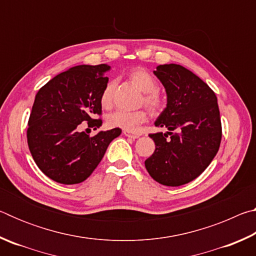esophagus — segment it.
<instances>
[{"label":"esophagus","instance_id":"obj_1","mask_svg":"<svg viewBox=\"0 0 256 256\" xmlns=\"http://www.w3.org/2000/svg\"><path fill=\"white\" fill-rule=\"evenodd\" d=\"M123 133H124V136H128V138H138V136H141L140 133H138V132H131V131H123Z\"/></svg>","mask_w":256,"mask_h":256}]
</instances>
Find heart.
<instances>
[{"label":"heart","mask_w":256,"mask_h":256,"mask_svg":"<svg viewBox=\"0 0 256 256\" xmlns=\"http://www.w3.org/2000/svg\"><path fill=\"white\" fill-rule=\"evenodd\" d=\"M128 79L136 84L142 92H144V105L152 112H158L162 110L164 102L157 92L158 82L144 68H134L128 72ZM112 89L114 82H108L102 89L100 94V104L102 107L110 108L112 106ZM146 120V112L144 110H116L108 115L107 124L110 128H122L124 131H136L138 125Z\"/></svg>","instance_id":"obj_1"}]
</instances>
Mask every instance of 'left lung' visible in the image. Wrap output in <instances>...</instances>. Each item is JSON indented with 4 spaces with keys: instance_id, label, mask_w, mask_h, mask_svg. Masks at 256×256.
<instances>
[{
    "instance_id": "8db88e82",
    "label": "left lung",
    "mask_w": 256,
    "mask_h": 256,
    "mask_svg": "<svg viewBox=\"0 0 256 256\" xmlns=\"http://www.w3.org/2000/svg\"><path fill=\"white\" fill-rule=\"evenodd\" d=\"M154 74L167 94L166 108L154 125L168 131L149 134L156 149L144 164L158 183L184 185L201 175L218 152L222 141L218 100L204 81L178 64L158 66Z\"/></svg>"
}]
</instances>
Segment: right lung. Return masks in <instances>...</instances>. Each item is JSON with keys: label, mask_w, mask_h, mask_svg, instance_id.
<instances>
[{"label": "right lung", "mask_w": 256, "mask_h": 256, "mask_svg": "<svg viewBox=\"0 0 256 256\" xmlns=\"http://www.w3.org/2000/svg\"><path fill=\"white\" fill-rule=\"evenodd\" d=\"M107 64L78 66L50 80L38 90L30 114L27 138L29 150L40 170L60 184H78L96 170L120 128L99 131L90 138L88 128L102 126L100 94L108 82Z\"/></svg>", "instance_id": "right-lung-1"}]
</instances>
